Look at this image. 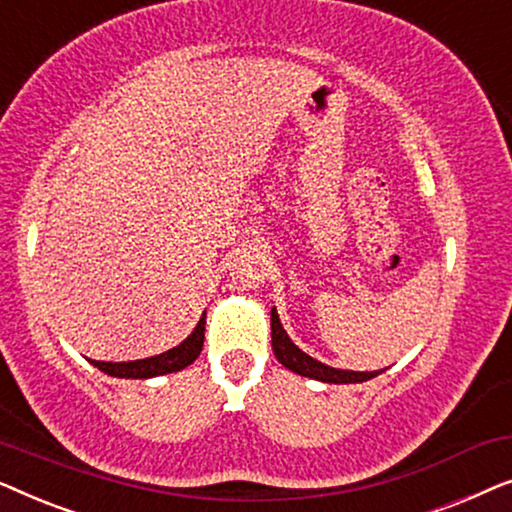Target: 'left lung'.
I'll return each mask as SVG.
<instances>
[{"instance_id":"8db88e82","label":"left lung","mask_w":512,"mask_h":512,"mask_svg":"<svg viewBox=\"0 0 512 512\" xmlns=\"http://www.w3.org/2000/svg\"><path fill=\"white\" fill-rule=\"evenodd\" d=\"M270 328H272V352H275L277 361L282 363L284 368H289L291 373L310 377V380L328 382V384H356L373 380L382 373V370H370V373H359V370H340L331 368L326 363L312 359L310 354H305L296 342L289 338V333L284 331L282 321H279L277 307L270 310Z\"/></svg>"}]
</instances>
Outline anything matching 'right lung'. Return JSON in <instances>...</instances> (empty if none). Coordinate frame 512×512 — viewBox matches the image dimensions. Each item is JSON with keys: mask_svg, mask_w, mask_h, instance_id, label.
Returning a JSON list of instances; mask_svg holds the SVG:
<instances>
[{"mask_svg": "<svg viewBox=\"0 0 512 512\" xmlns=\"http://www.w3.org/2000/svg\"><path fill=\"white\" fill-rule=\"evenodd\" d=\"M205 317L202 314L198 326L193 328V333L181 342V345L167 349V352L158 356H149V359L139 361H123V363H111V361H93L88 359L97 370L107 373L111 377H125V380H149V377L167 375V373H179L186 366L198 359L205 345Z\"/></svg>", "mask_w": 512, "mask_h": 512, "instance_id": "obj_1", "label": "right lung"}]
</instances>
